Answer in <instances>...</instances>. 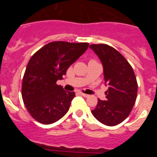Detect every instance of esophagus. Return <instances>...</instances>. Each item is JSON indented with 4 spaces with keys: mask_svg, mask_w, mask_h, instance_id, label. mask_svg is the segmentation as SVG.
Masks as SVG:
<instances>
[{
    "mask_svg": "<svg viewBox=\"0 0 157 157\" xmlns=\"http://www.w3.org/2000/svg\"><path fill=\"white\" fill-rule=\"evenodd\" d=\"M79 94H81L82 96H83V97H85V98H87V97H89V95H88V94H83V93H82V92H79Z\"/></svg>",
    "mask_w": 157,
    "mask_h": 157,
    "instance_id": "esophagus-1",
    "label": "esophagus"
}]
</instances>
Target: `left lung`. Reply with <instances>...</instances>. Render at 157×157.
<instances>
[{
    "label": "left lung",
    "mask_w": 157,
    "mask_h": 157,
    "mask_svg": "<svg viewBox=\"0 0 157 157\" xmlns=\"http://www.w3.org/2000/svg\"><path fill=\"white\" fill-rule=\"evenodd\" d=\"M94 51L103 64L106 101L98 99L92 114L101 123L116 126L126 120L132 110L138 94V82L132 67L116 48L105 44H93Z\"/></svg>",
    "instance_id": "8db88e82"
}]
</instances>
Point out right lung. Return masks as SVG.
I'll return each mask as SVG.
<instances>
[{
  "label": "right lung",
  "instance_id": "right-lung-1",
  "mask_svg": "<svg viewBox=\"0 0 157 157\" xmlns=\"http://www.w3.org/2000/svg\"><path fill=\"white\" fill-rule=\"evenodd\" d=\"M89 43L52 41L37 50L27 63L22 83V98L30 116L51 124L69 110L75 92L57 85L67 70L86 52Z\"/></svg>",
  "mask_w": 157,
  "mask_h": 157
}]
</instances>
